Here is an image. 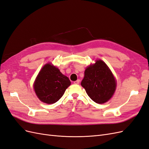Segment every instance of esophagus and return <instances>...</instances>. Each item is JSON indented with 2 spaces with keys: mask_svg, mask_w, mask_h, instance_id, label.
<instances>
[{
  "mask_svg": "<svg viewBox=\"0 0 149 149\" xmlns=\"http://www.w3.org/2000/svg\"><path fill=\"white\" fill-rule=\"evenodd\" d=\"M79 82H80V80H79V79H78V80H76V81H74V83L75 84H78L79 83Z\"/></svg>",
  "mask_w": 149,
  "mask_h": 149,
  "instance_id": "34e87169",
  "label": "esophagus"
}]
</instances>
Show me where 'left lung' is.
Here are the masks:
<instances>
[{"mask_svg": "<svg viewBox=\"0 0 149 149\" xmlns=\"http://www.w3.org/2000/svg\"><path fill=\"white\" fill-rule=\"evenodd\" d=\"M91 100L97 104L109 101L116 90V79L104 62L97 60L84 71V77L81 83Z\"/></svg>", "mask_w": 149, "mask_h": 149, "instance_id": "8db88e82", "label": "left lung"}]
</instances>
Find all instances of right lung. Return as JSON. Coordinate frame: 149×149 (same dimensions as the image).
I'll return each mask as SVG.
<instances>
[{
    "instance_id": "obj_1",
    "label": "right lung",
    "mask_w": 149,
    "mask_h": 149,
    "mask_svg": "<svg viewBox=\"0 0 149 149\" xmlns=\"http://www.w3.org/2000/svg\"><path fill=\"white\" fill-rule=\"evenodd\" d=\"M71 84L69 78L58 68L48 63L40 71L34 83V90L40 101L53 104L63 96Z\"/></svg>"
}]
</instances>
